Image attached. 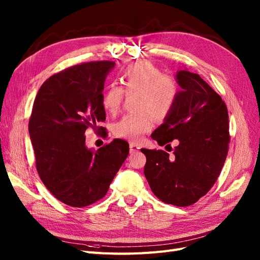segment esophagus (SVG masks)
Instances as JSON below:
<instances>
[{
  "mask_svg": "<svg viewBox=\"0 0 260 260\" xmlns=\"http://www.w3.org/2000/svg\"><path fill=\"white\" fill-rule=\"evenodd\" d=\"M129 146H130V153H136V152H138L139 149H140V146L138 144H136V143H133V142H131L129 144Z\"/></svg>",
  "mask_w": 260,
  "mask_h": 260,
  "instance_id": "obj_1",
  "label": "esophagus"
}]
</instances>
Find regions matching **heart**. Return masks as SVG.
<instances>
[{
	"instance_id": "1",
	"label": "heart",
	"mask_w": 260,
	"mask_h": 260,
	"mask_svg": "<svg viewBox=\"0 0 260 260\" xmlns=\"http://www.w3.org/2000/svg\"><path fill=\"white\" fill-rule=\"evenodd\" d=\"M120 86L111 84L102 98L105 111L115 114L121 106L124 92L136 93L137 112L124 115L114 124V133L119 138L138 141L153 128L154 118L164 120L171 113L179 93L174 77L162 75L161 70L146 60L132 62L120 74Z\"/></svg>"
}]
</instances>
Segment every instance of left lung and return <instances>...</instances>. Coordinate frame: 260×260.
<instances>
[{"label":"left lung","instance_id":"1","mask_svg":"<svg viewBox=\"0 0 260 260\" xmlns=\"http://www.w3.org/2000/svg\"><path fill=\"white\" fill-rule=\"evenodd\" d=\"M181 90L171 113L152 133L160 146H178L169 155L161 149L142 148L146 156L144 175L153 193L171 205L190 206L214 185L229 147L226 106L200 75L178 70ZM171 148V146H170Z\"/></svg>","mask_w":260,"mask_h":260}]
</instances>
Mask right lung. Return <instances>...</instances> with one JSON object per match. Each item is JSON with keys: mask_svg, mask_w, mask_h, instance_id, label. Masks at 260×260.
Listing matches in <instances>:
<instances>
[{"mask_svg": "<svg viewBox=\"0 0 260 260\" xmlns=\"http://www.w3.org/2000/svg\"><path fill=\"white\" fill-rule=\"evenodd\" d=\"M114 67L106 60L67 68L50 77L35 100L29 136L38 174L68 206L84 207L104 198L129 154L121 139L98 151L85 145V130H95L106 118L102 98Z\"/></svg>", "mask_w": 260, "mask_h": 260, "instance_id": "obj_1", "label": "right lung"}]
</instances>
